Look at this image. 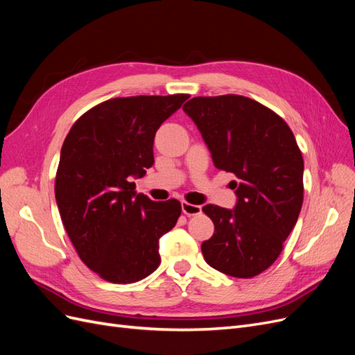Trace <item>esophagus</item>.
<instances>
[{"label": "esophagus", "instance_id": "esophagus-1", "mask_svg": "<svg viewBox=\"0 0 355 355\" xmlns=\"http://www.w3.org/2000/svg\"><path fill=\"white\" fill-rule=\"evenodd\" d=\"M182 211H184L187 216H197V214L201 213V206H197V204H191L187 201H182Z\"/></svg>", "mask_w": 355, "mask_h": 355}]
</instances>
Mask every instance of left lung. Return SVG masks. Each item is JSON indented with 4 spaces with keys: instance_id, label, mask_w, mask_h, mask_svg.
<instances>
[{
    "instance_id": "left-lung-1",
    "label": "left lung",
    "mask_w": 355,
    "mask_h": 355,
    "mask_svg": "<svg viewBox=\"0 0 355 355\" xmlns=\"http://www.w3.org/2000/svg\"><path fill=\"white\" fill-rule=\"evenodd\" d=\"M219 170L234 173L232 210L207 204L214 234L201 244L206 262L223 274L252 278L283 250L304 201V158L280 115L239 94L194 98L184 105Z\"/></svg>"
}]
</instances>
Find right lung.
<instances>
[{
    "label": "right lung",
    "mask_w": 355,
    "mask_h": 355,
    "mask_svg": "<svg viewBox=\"0 0 355 355\" xmlns=\"http://www.w3.org/2000/svg\"><path fill=\"white\" fill-rule=\"evenodd\" d=\"M188 94L130 96L93 106L62 145L55 196L80 259L103 280L127 284L153 274L158 240L175 227L178 200L136 194L132 178L154 164V137Z\"/></svg>",
    "instance_id": "right-lung-1"
}]
</instances>
